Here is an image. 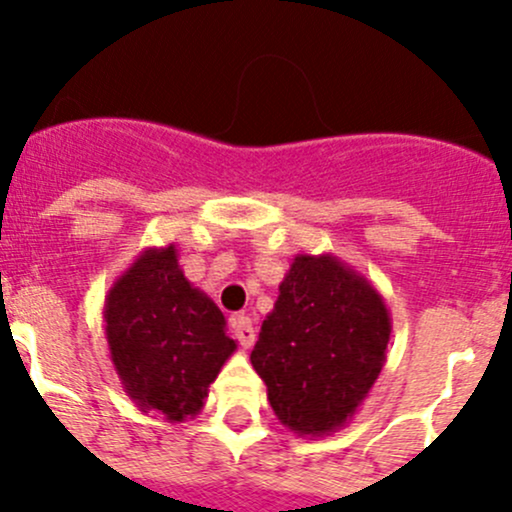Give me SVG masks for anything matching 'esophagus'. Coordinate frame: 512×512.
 I'll return each mask as SVG.
<instances>
[{
	"label": "esophagus",
	"instance_id": "obj_1",
	"mask_svg": "<svg viewBox=\"0 0 512 512\" xmlns=\"http://www.w3.org/2000/svg\"><path fill=\"white\" fill-rule=\"evenodd\" d=\"M232 332H235L237 342L242 344L245 349H250L252 344H255V324H252L250 317H245V314H240V317H232Z\"/></svg>",
	"mask_w": 512,
	"mask_h": 512
}]
</instances>
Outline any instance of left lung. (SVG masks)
<instances>
[{
    "instance_id": "8db88e82",
    "label": "left lung",
    "mask_w": 512,
    "mask_h": 512,
    "mask_svg": "<svg viewBox=\"0 0 512 512\" xmlns=\"http://www.w3.org/2000/svg\"><path fill=\"white\" fill-rule=\"evenodd\" d=\"M389 337V309L364 275L334 255H297L250 361L282 426L329 436L369 396Z\"/></svg>"
}]
</instances>
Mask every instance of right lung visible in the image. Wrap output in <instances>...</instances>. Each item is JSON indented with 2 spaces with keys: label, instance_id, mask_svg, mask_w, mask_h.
<instances>
[{
  "label": "right lung",
  "instance_id": "1",
  "mask_svg": "<svg viewBox=\"0 0 512 512\" xmlns=\"http://www.w3.org/2000/svg\"><path fill=\"white\" fill-rule=\"evenodd\" d=\"M103 322L123 391L143 414L170 423L200 414L208 386L237 349L218 304L180 270L175 245L136 257L108 289Z\"/></svg>",
  "mask_w": 512,
  "mask_h": 512
}]
</instances>
